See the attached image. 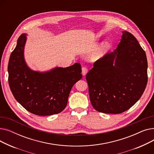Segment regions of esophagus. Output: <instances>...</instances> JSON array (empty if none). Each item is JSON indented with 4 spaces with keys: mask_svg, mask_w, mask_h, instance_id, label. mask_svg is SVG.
Instances as JSON below:
<instances>
[{
    "mask_svg": "<svg viewBox=\"0 0 154 154\" xmlns=\"http://www.w3.org/2000/svg\"><path fill=\"white\" fill-rule=\"evenodd\" d=\"M88 72V69L86 67H83L82 68V74L83 75H85L87 74V73Z\"/></svg>",
    "mask_w": 154,
    "mask_h": 154,
    "instance_id": "esophagus-1",
    "label": "esophagus"
}]
</instances>
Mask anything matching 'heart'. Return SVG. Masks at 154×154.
<instances>
[{
	"label": "heart",
	"mask_w": 154,
	"mask_h": 154,
	"mask_svg": "<svg viewBox=\"0 0 154 154\" xmlns=\"http://www.w3.org/2000/svg\"><path fill=\"white\" fill-rule=\"evenodd\" d=\"M107 47H108V45H107L106 47H105L103 49H102V51H99V52H97L96 54H95L93 55V59H94V60H96V59H98L100 58L101 57H102V56L103 55V54H104L105 49H106V48Z\"/></svg>",
	"instance_id": "obj_1"
}]
</instances>
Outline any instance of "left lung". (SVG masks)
<instances>
[{
	"label": "left lung",
	"mask_w": 154,
	"mask_h": 154,
	"mask_svg": "<svg viewBox=\"0 0 154 154\" xmlns=\"http://www.w3.org/2000/svg\"><path fill=\"white\" fill-rule=\"evenodd\" d=\"M116 49L97 60L86 75L93 107L120 114L132 107L147 84L146 54L130 32L124 31Z\"/></svg>",
	"instance_id": "8db88e82"
}]
</instances>
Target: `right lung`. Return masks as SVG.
Listing matches in <instances>:
<instances>
[{
  "instance_id": "obj_1",
  "label": "right lung",
  "mask_w": 154,
  "mask_h": 154,
  "mask_svg": "<svg viewBox=\"0 0 154 154\" xmlns=\"http://www.w3.org/2000/svg\"><path fill=\"white\" fill-rule=\"evenodd\" d=\"M27 34H22L8 64L9 84L21 106L37 116L59 114L66 108L71 88L82 77L79 63L44 72L30 69L24 59Z\"/></svg>"
}]
</instances>
